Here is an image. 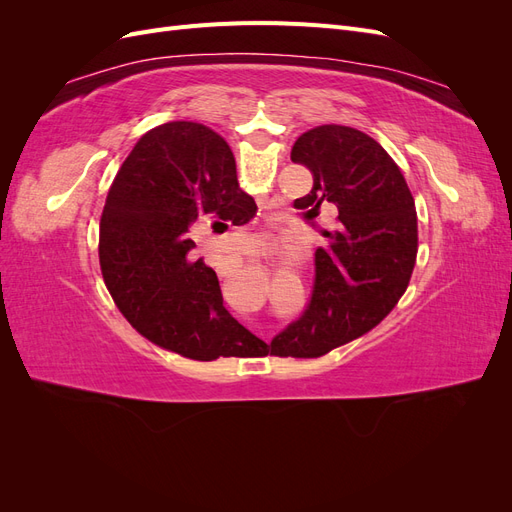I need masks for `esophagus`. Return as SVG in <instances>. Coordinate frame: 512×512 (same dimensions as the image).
I'll return each instance as SVG.
<instances>
[{
	"label": "esophagus",
	"mask_w": 512,
	"mask_h": 512,
	"mask_svg": "<svg viewBox=\"0 0 512 512\" xmlns=\"http://www.w3.org/2000/svg\"><path fill=\"white\" fill-rule=\"evenodd\" d=\"M232 271H235V269H230V267H226V269H222V271H220V273H222V275H230V273H232Z\"/></svg>",
	"instance_id": "obj_1"
}]
</instances>
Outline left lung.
<instances>
[{
    "instance_id": "obj_1",
    "label": "left lung",
    "mask_w": 512,
    "mask_h": 512,
    "mask_svg": "<svg viewBox=\"0 0 512 512\" xmlns=\"http://www.w3.org/2000/svg\"><path fill=\"white\" fill-rule=\"evenodd\" d=\"M290 160L314 175L294 200L305 218L337 209L329 243L316 250L305 312L271 339V354L314 359L374 329L406 292L416 260V209L399 166L374 138L318 126L297 138Z\"/></svg>"
}]
</instances>
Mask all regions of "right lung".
Returning <instances> with one entry per match:
<instances>
[{"label":"right lung","mask_w":512,"mask_h":512,"mask_svg":"<svg viewBox=\"0 0 512 512\" xmlns=\"http://www.w3.org/2000/svg\"><path fill=\"white\" fill-rule=\"evenodd\" d=\"M254 213L222 136L192 121L147 132L100 220V267L119 312L149 342L194 361L260 356L267 344L228 314L218 275L192 254L198 222L224 232Z\"/></svg>","instance_id":"right-lung-1"}]
</instances>
